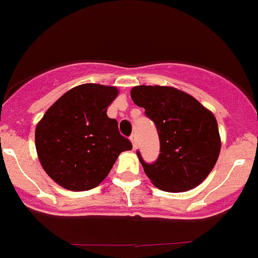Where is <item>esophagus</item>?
I'll use <instances>...</instances> for the list:
<instances>
[{
  "label": "esophagus",
  "mask_w": 258,
  "mask_h": 258,
  "mask_svg": "<svg viewBox=\"0 0 258 258\" xmlns=\"http://www.w3.org/2000/svg\"><path fill=\"white\" fill-rule=\"evenodd\" d=\"M130 139H131V143H133V148L136 149V136L131 135V138H130Z\"/></svg>",
  "instance_id": "1"
}]
</instances>
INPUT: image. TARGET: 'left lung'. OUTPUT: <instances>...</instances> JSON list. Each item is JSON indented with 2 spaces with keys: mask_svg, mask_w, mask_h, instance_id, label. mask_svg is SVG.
I'll return each instance as SVG.
<instances>
[{
  "mask_svg": "<svg viewBox=\"0 0 258 258\" xmlns=\"http://www.w3.org/2000/svg\"><path fill=\"white\" fill-rule=\"evenodd\" d=\"M131 98L155 123L160 155L146 162L148 178L159 189L179 192L198 186L213 170L220 152L218 123L194 97L169 86H135Z\"/></svg>",
  "mask_w": 258,
  "mask_h": 258,
  "instance_id": "left-lung-1",
  "label": "left lung"
}]
</instances>
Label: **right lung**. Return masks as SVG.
<instances>
[{
	"instance_id": "add662e5",
	"label": "right lung",
	"mask_w": 258,
	"mask_h": 258,
	"mask_svg": "<svg viewBox=\"0 0 258 258\" xmlns=\"http://www.w3.org/2000/svg\"><path fill=\"white\" fill-rule=\"evenodd\" d=\"M116 94L114 86H76L60 97L36 125L40 164L62 187L73 191L97 187L119 153L133 149L131 142L119 133L116 119L106 114Z\"/></svg>"
}]
</instances>
